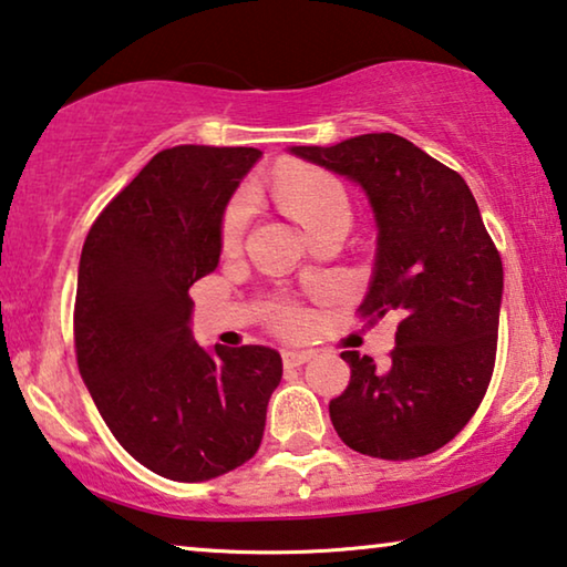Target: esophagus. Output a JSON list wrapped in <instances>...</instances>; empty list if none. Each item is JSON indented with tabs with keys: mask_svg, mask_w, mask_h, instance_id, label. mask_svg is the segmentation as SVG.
I'll list each match as a JSON object with an SVG mask.
<instances>
[{
	"mask_svg": "<svg viewBox=\"0 0 567 567\" xmlns=\"http://www.w3.org/2000/svg\"><path fill=\"white\" fill-rule=\"evenodd\" d=\"M310 357H312V351H285L282 353V364L287 369L302 367V364H306V361H310Z\"/></svg>",
	"mask_w": 567,
	"mask_h": 567,
	"instance_id": "1",
	"label": "esophagus"
}]
</instances>
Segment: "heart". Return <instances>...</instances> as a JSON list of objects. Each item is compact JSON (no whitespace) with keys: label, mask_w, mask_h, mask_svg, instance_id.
<instances>
[{"label":"heart","mask_w":567,"mask_h":567,"mask_svg":"<svg viewBox=\"0 0 567 567\" xmlns=\"http://www.w3.org/2000/svg\"><path fill=\"white\" fill-rule=\"evenodd\" d=\"M272 196L280 203L287 216H292L310 236L328 229L333 224L351 221V203L346 188L333 175L310 167H292L275 177ZM249 221V206L244 200H234L226 208L221 221V244L224 249L239 247L244 229ZM300 310L290 306L272 308V323L280 331H292L300 326Z\"/></svg>","instance_id":"obj_1"}]
</instances>
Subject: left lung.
Listing matches in <instances>:
<instances>
[{"instance_id":"left-lung-1","label":"left lung","mask_w":567,"mask_h":567,"mask_svg":"<svg viewBox=\"0 0 567 567\" xmlns=\"http://www.w3.org/2000/svg\"><path fill=\"white\" fill-rule=\"evenodd\" d=\"M292 155L351 177L377 218L361 318L400 316L386 364L343 351L351 382L328 404L341 441L384 461L435 453L468 425L492 382L504 269L463 177L392 132Z\"/></svg>"}]
</instances>
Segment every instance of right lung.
Listing matches in <instances>:
<instances>
[{"label": "right lung", "instance_id": "add662e5", "mask_svg": "<svg viewBox=\"0 0 567 567\" xmlns=\"http://www.w3.org/2000/svg\"><path fill=\"white\" fill-rule=\"evenodd\" d=\"M255 147L157 152L96 216L73 308L79 371L106 427L157 476L208 481L239 468L265 435L282 359L267 346L190 336V285L214 272L221 216Z\"/></svg>", "mask_w": 567, "mask_h": 567}]
</instances>
